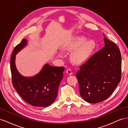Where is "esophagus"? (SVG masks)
I'll return each mask as SVG.
<instances>
[{
    "mask_svg": "<svg viewBox=\"0 0 128 128\" xmlns=\"http://www.w3.org/2000/svg\"><path fill=\"white\" fill-rule=\"evenodd\" d=\"M66 72H67V74L68 75H72V70H70V69H67V70H66Z\"/></svg>",
    "mask_w": 128,
    "mask_h": 128,
    "instance_id": "obj_1",
    "label": "esophagus"
}]
</instances>
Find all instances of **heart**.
Instances as JSON below:
<instances>
[{"label":"heart","mask_w":128,"mask_h":128,"mask_svg":"<svg viewBox=\"0 0 128 128\" xmlns=\"http://www.w3.org/2000/svg\"><path fill=\"white\" fill-rule=\"evenodd\" d=\"M85 39L83 37H78L75 38L72 44L67 48L68 51H74L71 54V58L72 60L76 63H80L84 61L90 54L94 48V44L91 40L84 42Z\"/></svg>","instance_id":"1"}]
</instances>
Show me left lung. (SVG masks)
<instances>
[{
	"label": "left lung",
	"instance_id": "left-lung-1",
	"mask_svg": "<svg viewBox=\"0 0 128 128\" xmlns=\"http://www.w3.org/2000/svg\"><path fill=\"white\" fill-rule=\"evenodd\" d=\"M104 35V47L80 67L76 73L82 98L96 104L107 99L121 78V56L119 48Z\"/></svg>",
	"mask_w": 128,
	"mask_h": 128
}]
</instances>
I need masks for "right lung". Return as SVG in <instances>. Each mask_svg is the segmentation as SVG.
Instances as JSON below:
<instances>
[{
	"label": "right lung",
	"instance_id": "right-lung-1",
	"mask_svg": "<svg viewBox=\"0 0 128 128\" xmlns=\"http://www.w3.org/2000/svg\"><path fill=\"white\" fill-rule=\"evenodd\" d=\"M26 45L25 38L15 46L12 54L10 64L13 86L22 98L31 105L48 107L56 98L64 68L46 64L34 76H23L18 72L15 61L16 54Z\"/></svg>",
	"mask_w": 128,
	"mask_h": 128
}]
</instances>
